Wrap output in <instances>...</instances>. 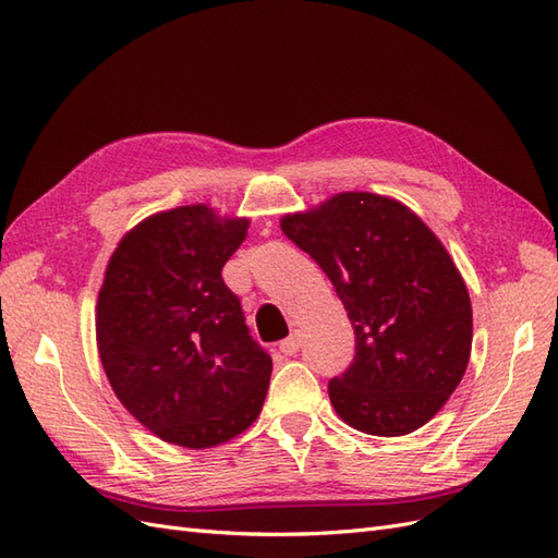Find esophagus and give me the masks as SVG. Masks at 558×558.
<instances>
[{"mask_svg": "<svg viewBox=\"0 0 558 558\" xmlns=\"http://www.w3.org/2000/svg\"><path fill=\"white\" fill-rule=\"evenodd\" d=\"M280 353L288 355V357L299 353V337H296V333H294V337H288L284 341H280Z\"/></svg>", "mask_w": 558, "mask_h": 558, "instance_id": "1", "label": "esophagus"}]
</instances>
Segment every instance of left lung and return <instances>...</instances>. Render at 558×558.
<instances>
[{"label": "left lung", "instance_id": "1", "mask_svg": "<svg viewBox=\"0 0 558 558\" xmlns=\"http://www.w3.org/2000/svg\"><path fill=\"white\" fill-rule=\"evenodd\" d=\"M282 233L331 280L355 329V357L329 380L341 421L400 437L447 404L468 369L472 304L449 252L400 201L345 191L284 215Z\"/></svg>", "mask_w": 558, "mask_h": 558}]
</instances>
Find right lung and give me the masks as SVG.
Segmentation results:
<instances>
[{
  "mask_svg": "<svg viewBox=\"0 0 558 558\" xmlns=\"http://www.w3.org/2000/svg\"><path fill=\"white\" fill-rule=\"evenodd\" d=\"M247 227L208 205H182L140 221L105 270L95 333L109 386L178 447L229 441L264 404L274 364L221 278Z\"/></svg>",
  "mask_w": 558,
  "mask_h": 558,
  "instance_id": "obj_1",
  "label": "right lung"
}]
</instances>
